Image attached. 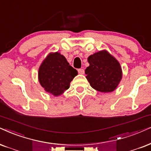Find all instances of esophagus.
Returning a JSON list of instances; mask_svg holds the SVG:
<instances>
[{
    "instance_id": "esophagus-1",
    "label": "esophagus",
    "mask_w": 151,
    "mask_h": 151,
    "mask_svg": "<svg viewBox=\"0 0 151 151\" xmlns=\"http://www.w3.org/2000/svg\"><path fill=\"white\" fill-rule=\"evenodd\" d=\"M77 71H78V73L79 74H83L84 73V70L83 69H78Z\"/></svg>"
}]
</instances>
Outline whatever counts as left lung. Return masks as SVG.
<instances>
[{
  "instance_id": "left-lung-1",
  "label": "left lung",
  "mask_w": 151,
  "mask_h": 151,
  "mask_svg": "<svg viewBox=\"0 0 151 151\" xmlns=\"http://www.w3.org/2000/svg\"><path fill=\"white\" fill-rule=\"evenodd\" d=\"M88 61L90 65L85 74L91 87L102 93L114 91L122 78V70L117 60L106 51H102L90 56Z\"/></svg>"
}]
</instances>
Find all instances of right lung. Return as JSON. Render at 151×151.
<instances>
[{"instance_id":"right-lung-1","label":"right lung","mask_w":151,"mask_h":151,"mask_svg":"<svg viewBox=\"0 0 151 151\" xmlns=\"http://www.w3.org/2000/svg\"><path fill=\"white\" fill-rule=\"evenodd\" d=\"M77 74L64 56L56 52L50 53L41 64L38 77L47 92L58 96L69 88L70 82Z\"/></svg>"}]
</instances>
